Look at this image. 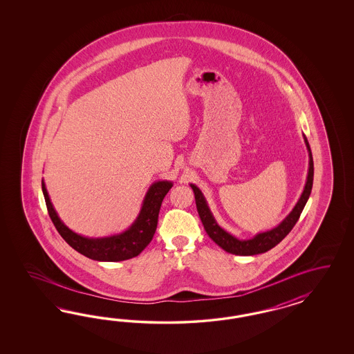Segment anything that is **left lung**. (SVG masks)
Wrapping results in <instances>:
<instances>
[{"instance_id": "1", "label": "left lung", "mask_w": 354, "mask_h": 354, "mask_svg": "<svg viewBox=\"0 0 354 354\" xmlns=\"http://www.w3.org/2000/svg\"><path fill=\"white\" fill-rule=\"evenodd\" d=\"M306 147L309 150V174H308V182L305 185V189L301 194L300 200L297 205L295 206V209L290 212V214L274 230L268 231V232H262L258 234L254 239L250 240H237L234 236L227 234L225 230H222L219 225H216L213 215L210 213L207 204L205 201L204 196L201 191L191 184L193 192H194V198H196V206H197V212L201 218V222L204 225L205 231L209 235V237L214 241L215 244H218L225 252L232 253L236 256H254V254H261L265 253L270 249L278 245L279 243L290 234L292 228L297 223L301 213L305 207V205L309 200L310 196L311 188H313V178H314V163H313V156H311L310 145L308 142L306 136H304Z\"/></svg>"}]
</instances>
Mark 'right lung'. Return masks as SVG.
<instances>
[{
	"mask_svg": "<svg viewBox=\"0 0 354 354\" xmlns=\"http://www.w3.org/2000/svg\"><path fill=\"white\" fill-rule=\"evenodd\" d=\"M41 187L49 216L58 234L64 237V241L70 247L74 248L76 252L91 259L117 262L139 256L151 241L158 223V214L162 201L167 192L171 189L172 183H154L145 196L142 209L135 223L131 225L126 232L105 239H88L76 235L75 232L68 230L55 213L43 180Z\"/></svg>",
	"mask_w": 354,
	"mask_h": 354,
	"instance_id": "right-lung-1",
	"label": "right lung"
}]
</instances>
